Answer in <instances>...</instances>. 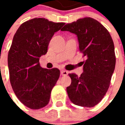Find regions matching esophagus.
I'll use <instances>...</instances> for the list:
<instances>
[{
  "label": "esophagus",
  "mask_w": 125,
  "mask_h": 125,
  "mask_svg": "<svg viewBox=\"0 0 125 125\" xmlns=\"http://www.w3.org/2000/svg\"><path fill=\"white\" fill-rule=\"evenodd\" d=\"M68 72L67 71L65 70H62L61 71V75L62 76H67L68 75Z\"/></svg>",
  "instance_id": "obj_1"
}]
</instances>
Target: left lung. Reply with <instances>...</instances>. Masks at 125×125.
<instances>
[{
	"mask_svg": "<svg viewBox=\"0 0 125 125\" xmlns=\"http://www.w3.org/2000/svg\"><path fill=\"white\" fill-rule=\"evenodd\" d=\"M62 31L75 33L83 57L84 72L80 76L70 73L68 97L74 104L93 107L104 98L110 86L115 70L116 56L113 39L106 29L91 17L67 23Z\"/></svg>",
	"mask_w": 125,
	"mask_h": 125,
	"instance_id": "1",
	"label": "left lung"
}]
</instances>
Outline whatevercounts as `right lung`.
I'll return each mask as SVG.
<instances>
[{
  "label": "right lung",
  "instance_id": "obj_1",
  "mask_svg": "<svg viewBox=\"0 0 125 125\" xmlns=\"http://www.w3.org/2000/svg\"><path fill=\"white\" fill-rule=\"evenodd\" d=\"M64 23L35 18L23 23L14 35L8 54L10 82L18 99L27 107L37 110L49 102L52 88L59 79L57 68H42L41 55Z\"/></svg>",
  "mask_w": 125,
  "mask_h": 125
}]
</instances>
